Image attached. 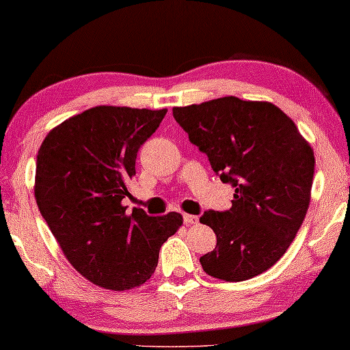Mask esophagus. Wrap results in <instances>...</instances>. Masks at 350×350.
Segmentation results:
<instances>
[{
	"mask_svg": "<svg viewBox=\"0 0 350 350\" xmlns=\"http://www.w3.org/2000/svg\"><path fill=\"white\" fill-rule=\"evenodd\" d=\"M183 221L186 226H191V224H196L199 221V218L196 215H189V213H183Z\"/></svg>",
	"mask_w": 350,
	"mask_h": 350,
	"instance_id": "34e87169",
	"label": "esophagus"
}]
</instances>
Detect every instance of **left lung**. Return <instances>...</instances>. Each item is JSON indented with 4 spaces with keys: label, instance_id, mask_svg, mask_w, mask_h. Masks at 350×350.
<instances>
[{
    "label": "left lung",
    "instance_id": "1",
    "mask_svg": "<svg viewBox=\"0 0 350 350\" xmlns=\"http://www.w3.org/2000/svg\"><path fill=\"white\" fill-rule=\"evenodd\" d=\"M174 118L219 180L236 188L231 208L200 217L217 234L215 250L199 260L204 271L228 282L267 271L284 256L308 212L312 148L267 102L223 97L174 108Z\"/></svg>",
    "mask_w": 350,
    "mask_h": 350
}]
</instances>
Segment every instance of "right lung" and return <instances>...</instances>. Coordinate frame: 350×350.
Returning a JSON list of instances; mask_svg holds the SVG:
<instances>
[{"instance_id":"right-lung-1","label":"right lung","mask_w":350,"mask_h":350,"mask_svg":"<svg viewBox=\"0 0 350 350\" xmlns=\"http://www.w3.org/2000/svg\"><path fill=\"white\" fill-rule=\"evenodd\" d=\"M167 109L95 107L47 133L36 157L38 208L79 274L103 288L131 290L150 279L181 215H126L137 152Z\"/></svg>"}]
</instances>
